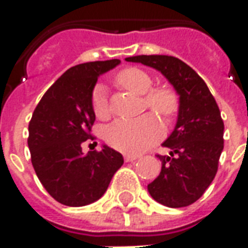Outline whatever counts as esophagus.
Returning <instances> with one entry per match:
<instances>
[{
    "label": "esophagus",
    "mask_w": 248,
    "mask_h": 248,
    "mask_svg": "<svg viewBox=\"0 0 248 248\" xmlns=\"http://www.w3.org/2000/svg\"><path fill=\"white\" fill-rule=\"evenodd\" d=\"M140 156L134 155V154H124V161L126 162H133L135 159H138Z\"/></svg>",
    "instance_id": "obj_1"
}]
</instances>
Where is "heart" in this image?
I'll return each mask as SVG.
<instances>
[{
  "label": "heart",
  "mask_w": 248,
  "mask_h": 248,
  "mask_svg": "<svg viewBox=\"0 0 248 248\" xmlns=\"http://www.w3.org/2000/svg\"><path fill=\"white\" fill-rule=\"evenodd\" d=\"M115 81L129 92L144 94L146 106L162 118L171 119L179 110V97L177 92L169 86L151 89L153 78L138 67H126L115 76ZM92 108L95 117L99 119L110 115L106 94L102 86H95L92 93ZM163 135L161 122L153 115L145 114L135 119H117L105 130V140L108 145L124 153L138 154L149 149Z\"/></svg>",
  "instance_id": "b5f03b06"
}]
</instances>
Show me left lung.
<instances>
[{
    "label": "left lung",
    "instance_id": "obj_1",
    "mask_svg": "<svg viewBox=\"0 0 248 248\" xmlns=\"http://www.w3.org/2000/svg\"><path fill=\"white\" fill-rule=\"evenodd\" d=\"M126 61L161 71L179 95L177 124L162 143L170 154L156 155L161 172L147 190L163 206L186 207L202 197L218 171L224 130L218 105L206 82L179 58L135 56Z\"/></svg>",
    "mask_w": 248,
    "mask_h": 248
}]
</instances>
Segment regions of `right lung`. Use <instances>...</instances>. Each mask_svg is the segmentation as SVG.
I'll return each mask as SVG.
<instances>
[{"mask_svg":"<svg viewBox=\"0 0 248 248\" xmlns=\"http://www.w3.org/2000/svg\"><path fill=\"white\" fill-rule=\"evenodd\" d=\"M119 63L108 60L70 67L44 94L30 119L31 165L46 191L65 206L98 201L124 165L122 154L106 145L101 151H82L87 140H94L92 93L98 77Z\"/></svg>","mask_w":248,"mask_h":248,"instance_id":"obj_1","label":"right lung"}]
</instances>
